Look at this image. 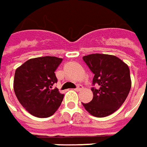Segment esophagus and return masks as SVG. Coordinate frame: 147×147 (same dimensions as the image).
Masks as SVG:
<instances>
[{
  "label": "esophagus",
  "instance_id": "esophagus-1",
  "mask_svg": "<svg viewBox=\"0 0 147 147\" xmlns=\"http://www.w3.org/2000/svg\"><path fill=\"white\" fill-rule=\"evenodd\" d=\"M82 89V86H81V85H78V86H77V88H75V90H76V91H78V92L81 91Z\"/></svg>",
  "mask_w": 147,
  "mask_h": 147
}]
</instances>
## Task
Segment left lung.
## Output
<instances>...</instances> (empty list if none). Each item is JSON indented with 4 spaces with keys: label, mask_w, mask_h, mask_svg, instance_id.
Wrapping results in <instances>:
<instances>
[{
    "label": "left lung",
    "mask_w": 147,
    "mask_h": 147,
    "mask_svg": "<svg viewBox=\"0 0 147 147\" xmlns=\"http://www.w3.org/2000/svg\"><path fill=\"white\" fill-rule=\"evenodd\" d=\"M82 59L94 74L93 98L82 105L95 117L110 115L123 104L130 92L129 68L119 58L110 55L92 54L83 56Z\"/></svg>",
    "instance_id": "obj_1"
}]
</instances>
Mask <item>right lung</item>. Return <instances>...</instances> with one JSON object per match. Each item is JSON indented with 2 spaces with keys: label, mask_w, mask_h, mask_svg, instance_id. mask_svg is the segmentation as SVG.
<instances>
[{
  "label": "right lung",
  "mask_w": 147,
  "mask_h": 147,
  "mask_svg": "<svg viewBox=\"0 0 147 147\" xmlns=\"http://www.w3.org/2000/svg\"><path fill=\"white\" fill-rule=\"evenodd\" d=\"M55 56L27 60L14 74V93L28 112L38 118H47L58 110L64 94L53 88L57 82L55 71L62 61Z\"/></svg>",
  "instance_id": "right-lung-1"
}]
</instances>
